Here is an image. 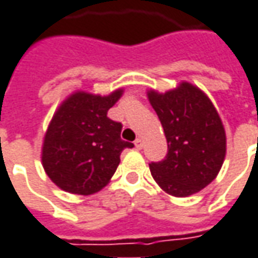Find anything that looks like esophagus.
<instances>
[{
  "instance_id": "obj_1",
  "label": "esophagus",
  "mask_w": 258,
  "mask_h": 258,
  "mask_svg": "<svg viewBox=\"0 0 258 258\" xmlns=\"http://www.w3.org/2000/svg\"><path fill=\"white\" fill-rule=\"evenodd\" d=\"M134 145H135V148H137V149H141V148L144 147V144H142L141 138H137V140L134 141Z\"/></svg>"
}]
</instances>
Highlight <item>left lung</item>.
<instances>
[{"label": "left lung", "instance_id": "8db88e82", "mask_svg": "<svg viewBox=\"0 0 258 258\" xmlns=\"http://www.w3.org/2000/svg\"><path fill=\"white\" fill-rule=\"evenodd\" d=\"M167 141L166 158L149 163L159 187L188 197L210 184L222 167L226 134L217 109L197 86L181 82L165 93L148 91Z\"/></svg>", "mask_w": 258, "mask_h": 258}]
</instances>
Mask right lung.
Returning <instances> with one entry per match:
<instances>
[{
    "mask_svg": "<svg viewBox=\"0 0 258 258\" xmlns=\"http://www.w3.org/2000/svg\"><path fill=\"white\" fill-rule=\"evenodd\" d=\"M121 95L123 89L107 96L78 91L54 113L44 135L41 163L61 190L81 196L100 191L116 172L123 149L134 147L121 140V123L107 117Z\"/></svg>",
    "mask_w": 258,
    "mask_h": 258,
    "instance_id": "add662e5",
    "label": "right lung"
}]
</instances>
